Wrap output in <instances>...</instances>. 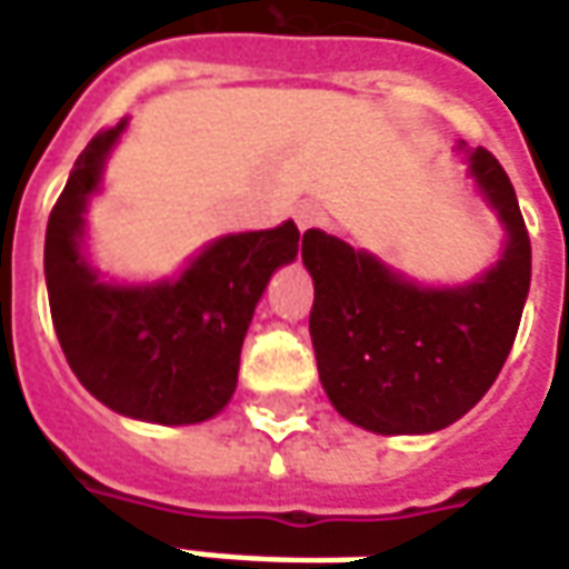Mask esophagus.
I'll return each mask as SVG.
<instances>
[{"instance_id": "1", "label": "esophagus", "mask_w": 569, "mask_h": 569, "mask_svg": "<svg viewBox=\"0 0 569 569\" xmlns=\"http://www.w3.org/2000/svg\"><path fill=\"white\" fill-rule=\"evenodd\" d=\"M293 217H297V227L300 229H316L321 227V208H318L316 201H303V204H297V211H293Z\"/></svg>"}]
</instances>
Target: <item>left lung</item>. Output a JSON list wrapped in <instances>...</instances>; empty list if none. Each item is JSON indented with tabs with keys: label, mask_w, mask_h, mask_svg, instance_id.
<instances>
[{
	"label": "left lung",
	"mask_w": 569,
	"mask_h": 569,
	"mask_svg": "<svg viewBox=\"0 0 569 569\" xmlns=\"http://www.w3.org/2000/svg\"><path fill=\"white\" fill-rule=\"evenodd\" d=\"M469 168L509 241L502 260L462 288H417L337 236H303L318 377L330 405L368 432L422 435L457 422L511 352L530 291V236L497 156L478 147Z\"/></svg>",
	"instance_id": "8db88e82"
}]
</instances>
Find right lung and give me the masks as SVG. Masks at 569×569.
<instances>
[{"label": "right lung", "instance_id": "obj_1", "mask_svg": "<svg viewBox=\"0 0 569 569\" xmlns=\"http://www.w3.org/2000/svg\"><path fill=\"white\" fill-rule=\"evenodd\" d=\"M122 122L91 137L51 208L46 281L60 349L88 392L134 420L187 426L220 413L239 382L241 342L266 281L297 257L293 220L213 241L177 281L103 284L79 253L82 211Z\"/></svg>", "mask_w": 569, "mask_h": 569}]
</instances>
